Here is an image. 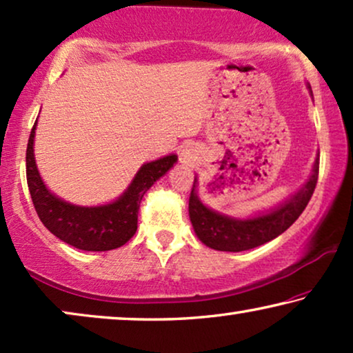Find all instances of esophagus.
Listing matches in <instances>:
<instances>
[{
    "mask_svg": "<svg viewBox=\"0 0 353 353\" xmlns=\"http://www.w3.org/2000/svg\"><path fill=\"white\" fill-rule=\"evenodd\" d=\"M181 161L186 162V163H190L192 161V154L188 151V149H185V151L181 152Z\"/></svg>",
    "mask_w": 353,
    "mask_h": 353,
    "instance_id": "obj_1",
    "label": "esophagus"
}]
</instances>
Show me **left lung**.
I'll list each match as a JSON object with an SVG mask.
<instances>
[{
	"mask_svg": "<svg viewBox=\"0 0 353 353\" xmlns=\"http://www.w3.org/2000/svg\"><path fill=\"white\" fill-rule=\"evenodd\" d=\"M318 170H320V154L316 156L310 178L296 194L267 214L248 220L231 219L205 207L196 194L194 180L190 196V219L197 238L209 248L225 252H243L274 239L301 216L308 201L312 199L318 181Z\"/></svg>",
	"mask_w": 353,
	"mask_h": 353,
	"instance_id": "obj_1",
	"label": "left lung"
}]
</instances>
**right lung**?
<instances>
[{
	"mask_svg": "<svg viewBox=\"0 0 353 353\" xmlns=\"http://www.w3.org/2000/svg\"><path fill=\"white\" fill-rule=\"evenodd\" d=\"M35 128L37 122L27 144V185L41 223L56 238L81 250L101 252L123 245L137 233L143 196L173 167L176 162L175 154L144 163L117 201L98 207L74 205L52 194L43 183L33 154Z\"/></svg>",
	"mask_w": 353,
	"mask_h": 353,
	"instance_id": "1",
	"label": "right lung"
}]
</instances>
